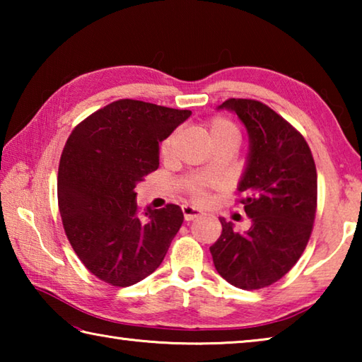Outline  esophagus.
<instances>
[{"mask_svg": "<svg viewBox=\"0 0 362 362\" xmlns=\"http://www.w3.org/2000/svg\"><path fill=\"white\" fill-rule=\"evenodd\" d=\"M182 212H183V218H185L187 222H189V220H196L203 216V212L194 209L193 206H182Z\"/></svg>", "mask_w": 362, "mask_h": 362, "instance_id": "1", "label": "esophagus"}]
</instances>
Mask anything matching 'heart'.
Listing matches in <instances>:
<instances>
[{
    "instance_id": "obj_1",
    "label": "heart",
    "mask_w": 362,
    "mask_h": 362,
    "mask_svg": "<svg viewBox=\"0 0 362 362\" xmlns=\"http://www.w3.org/2000/svg\"><path fill=\"white\" fill-rule=\"evenodd\" d=\"M207 134H209V139L211 142L216 139H222V137H236L240 139V132H238V127L233 124V122L228 118H223V116H216V118H212L209 121V124H207ZM174 140H175V132L170 134L166 139L163 140L161 144V155H169L170 150H173V145H174ZM189 194H192V198L194 201H201L206 199V193L204 189L201 187H193L189 189Z\"/></svg>"
}]
</instances>
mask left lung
<instances>
[{
	"label": "left lung",
	"instance_id": "8db88e82",
	"mask_svg": "<svg viewBox=\"0 0 362 362\" xmlns=\"http://www.w3.org/2000/svg\"><path fill=\"white\" fill-rule=\"evenodd\" d=\"M249 134L246 170L238 187L252 226L238 233L220 218L222 235L209 247L220 276L244 291L276 283L308 244L317 203L315 159L296 127L265 103L228 99Z\"/></svg>",
	"mask_w": 362,
	"mask_h": 362
}]
</instances>
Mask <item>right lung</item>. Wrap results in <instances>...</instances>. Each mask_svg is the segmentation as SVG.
<instances>
[{
    "label": "right lung",
    "mask_w": 362,
    "mask_h": 362,
    "mask_svg": "<svg viewBox=\"0 0 362 362\" xmlns=\"http://www.w3.org/2000/svg\"><path fill=\"white\" fill-rule=\"evenodd\" d=\"M189 110L121 99L71 131L60 156L59 211L65 235L90 273L116 287L150 276L183 222L182 209L139 214L134 192L159 166V142Z\"/></svg>",
    "instance_id": "right-lung-1"
}]
</instances>
